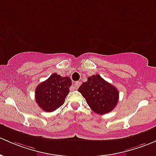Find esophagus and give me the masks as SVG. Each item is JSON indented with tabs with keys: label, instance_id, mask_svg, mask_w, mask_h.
I'll use <instances>...</instances> for the list:
<instances>
[{
	"label": "esophagus",
	"instance_id": "1",
	"mask_svg": "<svg viewBox=\"0 0 156 156\" xmlns=\"http://www.w3.org/2000/svg\"><path fill=\"white\" fill-rule=\"evenodd\" d=\"M80 85H81V82H80V81H76L74 83V86H73V89H75V90H77V89H78V87H80Z\"/></svg>",
	"mask_w": 156,
	"mask_h": 156
}]
</instances>
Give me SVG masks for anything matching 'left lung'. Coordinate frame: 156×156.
<instances>
[{"instance_id": "obj_1", "label": "left lung", "mask_w": 156, "mask_h": 156, "mask_svg": "<svg viewBox=\"0 0 156 156\" xmlns=\"http://www.w3.org/2000/svg\"><path fill=\"white\" fill-rule=\"evenodd\" d=\"M78 90L92 110L98 114L111 112L119 101V90L98 74L87 78V81L83 82Z\"/></svg>"}]
</instances>
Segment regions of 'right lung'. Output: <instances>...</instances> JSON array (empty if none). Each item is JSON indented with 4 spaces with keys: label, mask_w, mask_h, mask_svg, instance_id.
I'll list each match as a JSON object with an SVG mask.
<instances>
[{
    "label": "right lung",
    "mask_w": 156,
    "mask_h": 156,
    "mask_svg": "<svg viewBox=\"0 0 156 156\" xmlns=\"http://www.w3.org/2000/svg\"><path fill=\"white\" fill-rule=\"evenodd\" d=\"M72 81L69 77L53 73L35 89V101L45 112H53L64 103L69 92Z\"/></svg>",
    "instance_id": "obj_1"
}]
</instances>
